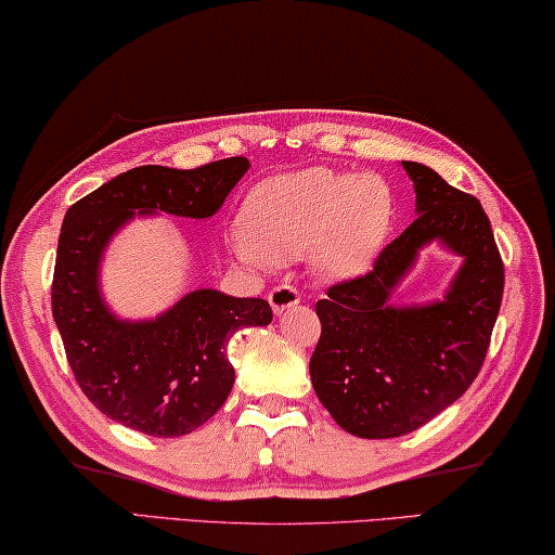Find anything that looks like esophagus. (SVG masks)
Instances as JSON below:
<instances>
[{
    "label": "esophagus",
    "mask_w": 555,
    "mask_h": 555,
    "mask_svg": "<svg viewBox=\"0 0 555 555\" xmlns=\"http://www.w3.org/2000/svg\"><path fill=\"white\" fill-rule=\"evenodd\" d=\"M268 299H270L272 312L280 314V312H285L287 307H295L299 302V289L295 285H287V283L275 285L268 293Z\"/></svg>",
    "instance_id": "esophagus-1"
}]
</instances>
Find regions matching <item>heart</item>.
I'll return each instance as SVG.
<instances>
[{"label":"heart","mask_w":555,"mask_h":555,"mask_svg":"<svg viewBox=\"0 0 555 555\" xmlns=\"http://www.w3.org/2000/svg\"><path fill=\"white\" fill-rule=\"evenodd\" d=\"M393 194L384 179L310 167L270 179L245 206L250 241L238 256L293 260L312 250L326 278H357L374 262L393 223Z\"/></svg>","instance_id":"heart-1"}]
</instances>
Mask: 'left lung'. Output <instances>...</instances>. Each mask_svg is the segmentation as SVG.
Segmentation results:
<instances>
[{"label": "left lung", "instance_id": "8db88e82", "mask_svg": "<svg viewBox=\"0 0 555 555\" xmlns=\"http://www.w3.org/2000/svg\"><path fill=\"white\" fill-rule=\"evenodd\" d=\"M417 218L366 275L314 305L322 334L310 359L314 393L344 430L384 440L413 433L452 405L482 369L502 307L504 262L482 204L438 171L403 162ZM440 240L466 260L440 304L390 308L416 250Z\"/></svg>", "mask_w": 555, "mask_h": 555}]
</instances>
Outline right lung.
I'll return each mask as SVG.
<instances>
[{
    "mask_svg": "<svg viewBox=\"0 0 555 555\" xmlns=\"http://www.w3.org/2000/svg\"><path fill=\"white\" fill-rule=\"evenodd\" d=\"M248 167L245 157L196 169L138 167L80 198L63 218L53 320L80 390L127 428L179 438L204 425L233 388L229 339L241 326L270 324L272 310L260 297L196 289L157 320H117L98 287L105 245L134 211L214 216Z\"/></svg>",
    "mask_w": 555,
    "mask_h": 555,
    "instance_id": "right-lung-1",
    "label": "right lung"
}]
</instances>
